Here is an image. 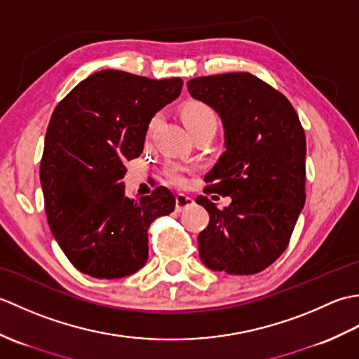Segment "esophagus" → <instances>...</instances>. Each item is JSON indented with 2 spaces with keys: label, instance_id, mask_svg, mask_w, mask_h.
<instances>
[{
  "label": "esophagus",
  "instance_id": "34e87169",
  "mask_svg": "<svg viewBox=\"0 0 359 359\" xmlns=\"http://www.w3.org/2000/svg\"><path fill=\"white\" fill-rule=\"evenodd\" d=\"M193 205H194L193 197L185 196V194L175 196V211H177V212H182L187 208H191Z\"/></svg>",
  "mask_w": 359,
  "mask_h": 359
}]
</instances>
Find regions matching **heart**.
<instances>
[{"label":"heart","mask_w":359,"mask_h":359,"mask_svg":"<svg viewBox=\"0 0 359 359\" xmlns=\"http://www.w3.org/2000/svg\"><path fill=\"white\" fill-rule=\"evenodd\" d=\"M182 118H184V123L189 131L203 125L217 126V116L215 109L203 102L188 103L184 111H182ZM189 171H191V168L182 165H168L163 170V175L168 184L174 187H184L187 184V174Z\"/></svg>","instance_id":"heart-1"}]
</instances>
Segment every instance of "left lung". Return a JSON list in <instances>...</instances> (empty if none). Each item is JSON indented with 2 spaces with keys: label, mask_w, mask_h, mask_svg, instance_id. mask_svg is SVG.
Returning <instances> with one entry per match:
<instances>
[{
  "label": "left lung",
  "mask_w": 359,
  "mask_h": 359,
  "mask_svg": "<svg viewBox=\"0 0 359 359\" xmlns=\"http://www.w3.org/2000/svg\"><path fill=\"white\" fill-rule=\"evenodd\" d=\"M196 100L210 104L225 131V152L205 175V194L230 196L219 210L197 203L210 224L199 234L202 262L215 271L255 274L284 253L306 203V134L284 94L248 72L188 81Z\"/></svg>",
  "instance_id": "left-lung-1"
}]
</instances>
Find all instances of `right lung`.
Returning <instances> with one entry per match:
<instances>
[{
  "instance_id": "1",
  "label": "right lung",
  "mask_w": 359,
  "mask_h": 359,
  "mask_svg": "<svg viewBox=\"0 0 359 359\" xmlns=\"http://www.w3.org/2000/svg\"><path fill=\"white\" fill-rule=\"evenodd\" d=\"M182 79L106 69L79 83L53 109L40 165L53 238L71 264L98 279L125 278L148 261V228L174 211L170 189L125 196L126 160L139 157L156 112L180 95Z\"/></svg>"
}]
</instances>
